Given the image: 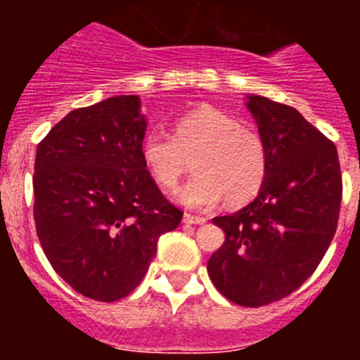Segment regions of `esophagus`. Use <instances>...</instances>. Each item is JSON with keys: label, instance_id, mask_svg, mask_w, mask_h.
<instances>
[{"label": "esophagus", "instance_id": "1", "mask_svg": "<svg viewBox=\"0 0 360 360\" xmlns=\"http://www.w3.org/2000/svg\"><path fill=\"white\" fill-rule=\"evenodd\" d=\"M182 221L184 224H189V225H202V224H205V221H207V219L203 218V216H195V214H184V218H182Z\"/></svg>", "mask_w": 360, "mask_h": 360}]
</instances>
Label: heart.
Wrapping results in <instances>:
<instances>
[{
	"instance_id": "obj_1",
	"label": "heart",
	"mask_w": 360,
	"mask_h": 360,
	"mask_svg": "<svg viewBox=\"0 0 360 360\" xmlns=\"http://www.w3.org/2000/svg\"><path fill=\"white\" fill-rule=\"evenodd\" d=\"M141 155L164 191L178 186L193 160L196 174L178 191V200L191 209H209L224 198L241 205L257 195L266 174V148L259 133L212 106L180 117L173 136L149 131Z\"/></svg>"
}]
</instances>
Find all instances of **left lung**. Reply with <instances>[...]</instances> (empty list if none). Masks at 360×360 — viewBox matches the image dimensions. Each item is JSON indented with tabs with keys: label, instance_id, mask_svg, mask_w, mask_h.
<instances>
[{
	"label": "left lung",
	"instance_id": "1",
	"mask_svg": "<svg viewBox=\"0 0 360 360\" xmlns=\"http://www.w3.org/2000/svg\"><path fill=\"white\" fill-rule=\"evenodd\" d=\"M247 110L265 142L266 174L254 202L212 218L225 241L207 272L229 301L256 308L314 274L335 234L342 178L333 142L295 108L249 95Z\"/></svg>",
	"mask_w": 360,
	"mask_h": 360
}]
</instances>
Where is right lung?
Returning <instances> with one entry per match:
<instances>
[{
	"instance_id": "obj_1",
	"label": "right lung",
	"mask_w": 360,
	"mask_h": 360,
	"mask_svg": "<svg viewBox=\"0 0 360 360\" xmlns=\"http://www.w3.org/2000/svg\"><path fill=\"white\" fill-rule=\"evenodd\" d=\"M146 128L141 98L119 95L70 111L37 146V238L57 274L95 301L135 290L158 238L182 221L142 162Z\"/></svg>"
}]
</instances>
